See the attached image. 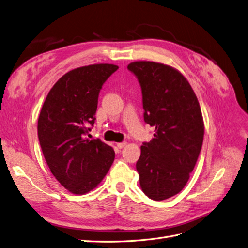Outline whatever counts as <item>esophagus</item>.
Returning a JSON list of instances; mask_svg holds the SVG:
<instances>
[{"mask_svg":"<svg viewBox=\"0 0 248 248\" xmlns=\"http://www.w3.org/2000/svg\"><path fill=\"white\" fill-rule=\"evenodd\" d=\"M118 148H124L125 145H126V142H119L116 144Z\"/></svg>","mask_w":248,"mask_h":248,"instance_id":"34e87169","label":"esophagus"}]
</instances>
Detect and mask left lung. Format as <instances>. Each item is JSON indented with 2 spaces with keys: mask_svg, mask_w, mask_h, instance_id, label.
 Here are the masks:
<instances>
[{
  "mask_svg": "<svg viewBox=\"0 0 248 248\" xmlns=\"http://www.w3.org/2000/svg\"><path fill=\"white\" fill-rule=\"evenodd\" d=\"M128 69L140 84L144 122L155 128L136 163L140 187L154 201L167 200L185 187L199 159L204 133L200 103L186 78L170 66L137 61Z\"/></svg>",
  "mask_w": 248,
  "mask_h": 248,
  "instance_id": "1",
  "label": "left lung"
}]
</instances>
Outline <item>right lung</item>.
Here are the masks:
<instances>
[{"instance_id": "right-lung-1", "label": "right lung", "mask_w": 248, "mask_h": 248, "mask_svg": "<svg viewBox=\"0 0 248 248\" xmlns=\"http://www.w3.org/2000/svg\"><path fill=\"white\" fill-rule=\"evenodd\" d=\"M117 69L93 64L70 70L56 82L41 108L37 131L42 153L53 175L72 193L95 188L114 161L113 148L87 134L103 85Z\"/></svg>"}]
</instances>
